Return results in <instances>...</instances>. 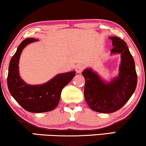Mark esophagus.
I'll list each match as a JSON object with an SVG mask.
<instances>
[{
  "mask_svg": "<svg viewBox=\"0 0 146 146\" xmlns=\"http://www.w3.org/2000/svg\"><path fill=\"white\" fill-rule=\"evenodd\" d=\"M84 69V66L82 64H78L75 67V71L77 73H81Z\"/></svg>",
  "mask_w": 146,
  "mask_h": 146,
  "instance_id": "obj_1",
  "label": "esophagus"
}]
</instances>
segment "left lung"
Listing matches in <instances>:
<instances>
[{
  "label": "left lung",
  "mask_w": 146,
  "mask_h": 146,
  "mask_svg": "<svg viewBox=\"0 0 146 146\" xmlns=\"http://www.w3.org/2000/svg\"><path fill=\"white\" fill-rule=\"evenodd\" d=\"M109 38L113 47L111 54L121 55L118 75L105 82L92 68L82 72L87 104L93 111L104 113H113L122 108L134 93L137 83L135 61L126 43L117 36Z\"/></svg>",
  "instance_id": "left-lung-1"
}]
</instances>
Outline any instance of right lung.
<instances>
[{
    "label": "right lung",
    "mask_w": 146,
    "mask_h": 146,
    "mask_svg": "<svg viewBox=\"0 0 146 146\" xmlns=\"http://www.w3.org/2000/svg\"><path fill=\"white\" fill-rule=\"evenodd\" d=\"M37 41L34 38H27L17 47L9 66L7 86L11 96L24 110L33 113H43L52 111L57 107L61 91L74 78L75 72L60 73L40 85L26 84L19 73V60L24 47Z\"/></svg>",
    "instance_id": "obj_1"
}]
</instances>
